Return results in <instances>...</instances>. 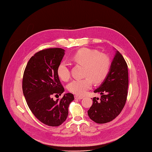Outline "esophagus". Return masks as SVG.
Segmentation results:
<instances>
[{
  "mask_svg": "<svg viewBox=\"0 0 152 152\" xmlns=\"http://www.w3.org/2000/svg\"><path fill=\"white\" fill-rule=\"evenodd\" d=\"M75 99H77V100H81L83 99V97H81V96H75Z\"/></svg>",
  "mask_w": 152,
  "mask_h": 152,
  "instance_id": "obj_1",
  "label": "esophagus"
}]
</instances>
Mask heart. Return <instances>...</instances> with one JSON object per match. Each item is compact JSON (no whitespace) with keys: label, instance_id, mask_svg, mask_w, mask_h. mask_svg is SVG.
Masks as SVG:
<instances>
[{"label":"heart","instance_id":"obj_1","mask_svg":"<svg viewBox=\"0 0 152 152\" xmlns=\"http://www.w3.org/2000/svg\"><path fill=\"white\" fill-rule=\"evenodd\" d=\"M72 60L78 64L85 66L84 76L86 77L74 80L67 87L70 92L77 96L85 94L91 88L92 80L96 83L102 82L110 71V58L96 50L87 48L80 49L73 55ZM56 72L63 81H67L71 77L69 65L64 61L58 64Z\"/></svg>","mask_w":152,"mask_h":152}]
</instances>
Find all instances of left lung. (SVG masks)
I'll list each match as a JSON object with an SVG mask.
<instances>
[{
    "label": "left lung",
    "instance_id": "1",
    "mask_svg": "<svg viewBox=\"0 0 152 152\" xmlns=\"http://www.w3.org/2000/svg\"><path fill=\"white\" fill-rule=\"evenodd\" d=\"M128 86V66L122 54L116 50L107 76L94 91L102 96L100 99H92V105L88 111L89 118L97 124L114 119L125 106Z\"/></svg>",
    "mask_w": 152,
    "mask_h": 152
}]
</instances>
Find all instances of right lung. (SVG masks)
Returning a JSON list of instances; mask_svg holds the SVG:
<instances>
[{"label": "right lung", "instance_id": "obj_1", "mask_svg": "<svg viewBox=\"0 0 152 152\" xmlns=\"http://www.w3.org/2000/svg\"><path fill=\"white\" fill-rule=\"evenodd\" d=\"M64 51L49 48L36 53L27 63L23 75V94L30 110L39 121L51 126H59L66 120L69 105L74 100L71 93L65 94L60 100L52 98L64 91L56 72Z\"/></svg>", "mask_w": 152, "mask_h": 152}]
</instances>
